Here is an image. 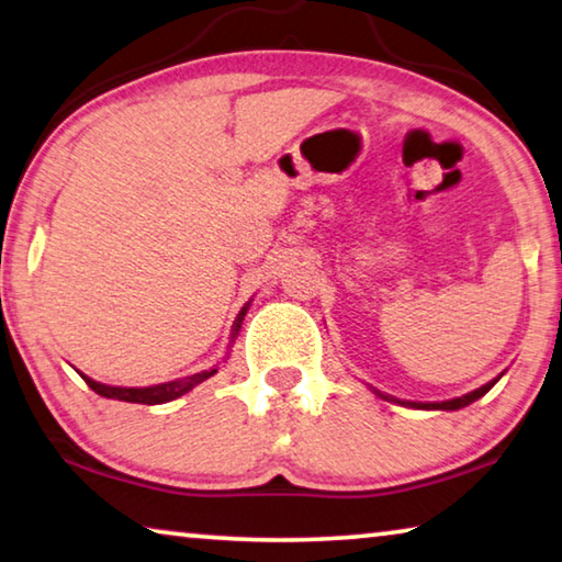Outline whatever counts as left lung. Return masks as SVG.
Returning a JSON list of instances; mask_svg holds the SVG:
<instances>
[{
  "label": "left lung",
  "instance_id": "left-lung-1",
  "mask_svg": "<svg viewBox=\"0 0 562 562\" xmlns=\"http://www.w3.org/2000/svg\"><path fill=\"white\" fill-rule=\"evenodd\" d=\"M501 380V378H495L493 382H487V385H483V387H477V390H473V393H468V395H462V397H456V400H445V403H403V400H395V397H387V395H382V393H375L380 395V397H385V400H395V403H400V405H405V407H417V409H460V407H465V405H470V403H475V400H480L483 397L490 387L495 385V382Z\"/></svg>",
  "mask_w": 562,
  "mask_h": 562
}]
</instances>
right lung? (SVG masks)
<instances>
[{"instance_id":"1","label":"right lung","mask_w":562,"mask_h":562,"mask_svg":"<svg viewBox=\"0 0 562 562\" xmlns=\"http://www.w3.org/2000/svg\"><path fill=\"white\" fill-rule=\"evenodd\" d=\"M247 305L239 310V315L235 319L233 325V340L235 335L239 333V327H243V319L247 315ZM217 370H202V372H194V375L190 378H182V380H172V382H162V385H153V387H112V385H102V382H97L92 378H87L79 372V375L85 378V382L89 387L94 390L97 395L102 397H110V400H124V403H142V405H162V403H169V400L180 397L184 393H190V390L194 385H200V382H204L207 378L215 375Z\"/></svg>"}]
</instances>
